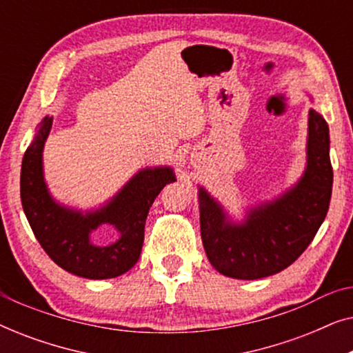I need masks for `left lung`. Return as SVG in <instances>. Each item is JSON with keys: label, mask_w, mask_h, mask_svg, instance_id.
<instances>
[{"label": "left lung", "mask_w": 353, "mask_h": 353, "mask_svg": "<svg viewBox=\"0 0 353 353\" xmlns=\"http://www.w3.org/2000/svg\"><path fill=\"white\" fill-rule=\"evenodd\" d=\"M331 192L330 128L323 115L310 109L307 168L286 194L255 207L243 225H231L221 207L201 188V236L207 257L230 278L259 279L279 273L315 238L330 209Z\"/></svg>", "instance_id": "left-lung-1"}]
</instances>
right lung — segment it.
Segmentation results:
<instances>
[{"label":"right lung","instance_id":"obj_1","mask_svg":"<svg viewBox=\"0 0 353 353\" xmlns=\"http://www.w3.org/2000/svg\"><path fill=\"white\" fill-rule=\"evenodd\" d=\"M51 125V117L43 119L22 159L21 201L33 234L65 272L88 279L120 276L138 262L149 209L162 188L175 181V175L167 167L144 168L103 209L85 215L65 209L52 201L43 180L41 154ZM103 223L112 224L121 238L99 248L90 243L89 233Z\"/></svg>","mask_w":353,"mask_h":353}]
</instances>
